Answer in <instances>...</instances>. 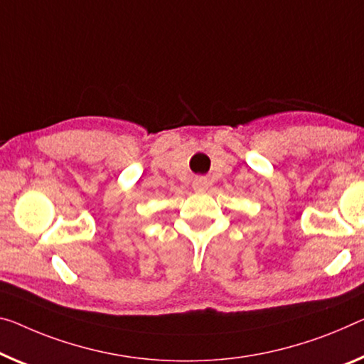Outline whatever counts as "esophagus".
I'll return each instance as SVG.
<instances>
[{
    "label": "esophagus",
    "instance_id": "1",
    "mask_svg": "<svg viewBox=\"0 0 364 364\" xmlns=\"http://www.w3.org/2000/svg\"><path fill=\"white\" fill-rule=\"evenodd\" d=\"M208 186H210V182H208V178H206V177H195L193 182H192L193 190H195V192H198V193L206 192V190H208Z\"/></svg>",
    "mask_w": 364,
    "mask_h": 364
}]
</instances>
